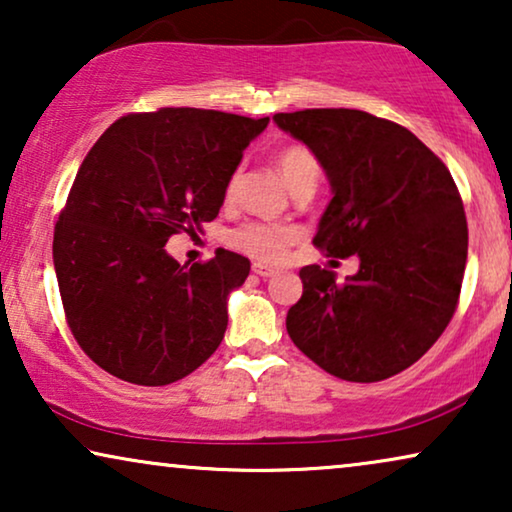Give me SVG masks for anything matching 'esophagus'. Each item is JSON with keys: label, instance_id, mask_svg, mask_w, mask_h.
<instances>
[{"label": "esophagus", "instance_id": "34e87169", "mask_svg": "<svg viewBox=\"0 0 512 512\" xmlns=\"http://www.w3.org/2000/svg\"><path fill=\"white\" fill-rule=\"evenodd\" d=\"M251 272H254V275H258V277H272L277 272V268H272V265H268V263H251Z\"/></svg>", "mask_w": 512, "mask_h": 512}]
</instances>
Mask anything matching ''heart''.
Segmentation results:
<instances>
[{
    "label": "heart",
    "instance_id": "b5f03b06",
    "mask_svg": "<svg viewBox=\"0 0 512 512\" xmlns=\"http://www.w3.org/2000/svg\"><path fill=\"white\" fill-rule=\"evenodd\" d=\"M277 167L282 172L286 186L296 191L303 184H317L319 177V163L310 149L300 144L284 146L277 153ZM237 179L240 174H233L226 184V200H233L237 191ZM228 244L242 254H247L256 261L263 263H277L282 261L286 251L293 242H296V230L279 226V223H263V221H249L242 226L233 228L228 233Z\"/></svg>",
    "mask_w": 512,
    "mask_h": 512
}]
</instances>
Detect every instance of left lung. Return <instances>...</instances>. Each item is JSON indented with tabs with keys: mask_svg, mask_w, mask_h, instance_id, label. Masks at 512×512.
I'll return each instance as SVG.
<instances>
[{
	"mask_svg": "<svg viewBox=\"0 0 512 512\" xmlns=\"http://www.w3.org/2000/svg\"><path fill=\"white\" fill-rule=\"evenodd\" d=\"M272 121L310 146L331 181L314 247L361 261L345 284L305 265L286 331L340 380H387L422 359L457 310L468 254L457 184L408 128L368 111L303 109Z\"/></svg>",
	"mask_w": 512,
	"mask_h": 512,
	"instance_id": "8db88e82",
	"label": "left lung"
}]
</instances>
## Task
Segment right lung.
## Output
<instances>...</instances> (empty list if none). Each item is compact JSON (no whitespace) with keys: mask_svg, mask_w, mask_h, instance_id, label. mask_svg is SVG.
<instances>
[{"mask_svg":"<svg viewBox=\"0 0 512 512\" xmlns=\"http://www.w3.org/2000/svg\"><path fill=\"white\" fill-rule=\"evenodd\" d=\"M270 118L165 107L111 123L76 172L53 235L69 331L118 380L163 387L191 375L221 345L228 293L249 258L219 249L181 265L177 233L214 221L226 184Z\"/></svg>","mask_w":512,"mask_h":512,"instance_id":"obj_1","label":"right lung"}]
</instances>
